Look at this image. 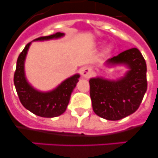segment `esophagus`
Returning <instances> with one entry per match:
<instances>
[{"instance_id": "34e87169", "label": "esophagus", "mask_w": 158, "mask_h": 158, "mask_svg": "<svg viewBox=\"0 0 158 158\" xmlns=\"http://www.w3.org/2000/svg\"><path fill=\"white\" fill-rule=\"evenodd\" d=\"M82 75L84 77L89 78L92 76V70L89 67H85L82 69Z\"/></svg>"}]
</instances>
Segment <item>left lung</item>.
I'll use <instances>...</instances> for the list:
<instances>
[{"label": "left lung", "mask_w": 158, "mask_h": 158, "mask_svg": "<svg viewBox=\"0 0 158 158\" xmlns=\"http://www.w3.org/2000/svg\"><path fill=\"white\" fill-rule=\"evenodd\" d=\"M106 63L126 65L129 70L117 81L91 78L92 109L104 119L118 121L135 112L141 104L147 89V64L136 48L124 51Z\"/></svg>", "instance_id": "left-lung-1"}]
</instances>
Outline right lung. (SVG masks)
<instances>
[{
    "label": "right lung",
    "instance_id": "1",
    "mask_svg": "<svg viewBox=\"0 0 158 158\" xmlns=\"http://www.w3.org/2000/svg\"><path fill=\"white\" fill-rule=\"evenodd\" d=\"M63 35V33L58 32L52 35L38 37L34 40L59 38ZM30 44L31 42L28 43L19 56L14 74V84L20 102L26 109L40 117L54 118L61 115L66 110L80 75L75 74L67 78L51 92H41L34 89L27 82L24 73V62Z\"/></svg>",
    "mask_w": 158,
    "mask_h": 158
}]
</instances>
